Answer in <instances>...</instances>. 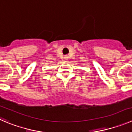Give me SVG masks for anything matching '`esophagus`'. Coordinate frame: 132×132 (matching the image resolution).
<instances>
[{
	"instance_id": "esophagus-1",
	"label": "esophagus",
	"mask_w": 132,
	"mask_h": 132,
	"mask_svg": "<svg viewBox=\"0 0 132 132\" xmlns=\"http://www.w3.org/2000/svg\"><path fill=\"white\" fill-rule=\"evenodd\" d=\"M64 60H68V56H64Z\"/></svg>"
}]
</instances>
